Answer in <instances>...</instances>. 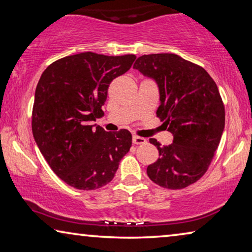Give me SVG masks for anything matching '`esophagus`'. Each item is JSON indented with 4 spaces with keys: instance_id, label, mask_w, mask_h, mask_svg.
<instances>
[{
    "instance_id": "1",
    "label": "esophagus",
    "mask_w": 252,
    "mask_h": 252,
    "mask_svg": "<svg viewBox=\"0 0 252 252\" xmlns=\"http://www.w3.org/2000/svg\"><path fill=\"white\" fill-rule=\"evenodd\" d=\"M133 143L136 145H141V144H145L146 139L144 137H139V136H133Z\"/></svg>"
}]
</instances>
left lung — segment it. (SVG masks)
Segmentation results:
<instances>
[{"instance_id":"1","label":"left lung","mask_w":252,"mask_h":252,"mask_svg":"<svg viewBox=\"0 0 252 252\" xmlns=\"http://www.w3.org/2000/svg\"><path fill=\"white\" fill-rule=\"evenodd\" d=\"M133 68L157 83V115L173 136L163 148L150 139L160 158L146 172L161 187L183 189L207 171L222 137L225 111L218 86L203 67L176 54L143 55Z\"/></svg>"}]
</instances>
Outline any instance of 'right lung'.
<instances>
[{
    "instance_id": "1",
    "label": "right lung",
    "mask_w": 252,
    "mask_h": 252,
    "mask_svg": "<svg viewBox=\"0 0 252 252\" xmlns=\"http://www.w3.org/2000/svg\"><path fill=\"white\" fill-rule=\"evenodd\" d=\"M135 55L86 52L54 62L34 92L32 134L50 168L73 188L94 190L110 183L131 146L127 129L90 125L103 115L111 81L131 67Z\"/></svg>"
}]
</instances>
